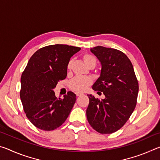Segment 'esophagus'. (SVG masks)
<instances>
[{
  "mask_svg": "<svg viewBox=\"0 0 160 160\" xmlns=\"http://www.w3.org/2000/svg\"><path fill=\"white\" fill-rule=\"evenodd\" d=\"M75 94H76L77 97H80V96H82L83 93H80V92H76L75 93Z\"/></svg>",
  "mask_w": 160,
  "mask_h": 160,
  "instance_id": "1",
  "label": "esophagus"
}]
</instances>
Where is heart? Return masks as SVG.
I'll return each instance as SVG.
<instances>
[{
  "label": "heart",
  "instance_id": "b5f03b06",
  "mask_svg": "<svg viewBox=\"0 0 160 160\" xmlns=\"http://www.w3.org/2000/svg\"><path fill=\"white\" fill-rule=\"evenodd\" d=\"M83 61L87 66H90L92 63H96V59L92 56L89 54H85L82 56ZM72 61H70L68 64V69L71 68ZM92 80L90 78L83 77H75L71 80L69 82V87L71 90L76 92H83L85 91L88 87L90 85Z\"/></svg>",
  "mask_w": 160,
  "mask_h": 160
}]
</instances>
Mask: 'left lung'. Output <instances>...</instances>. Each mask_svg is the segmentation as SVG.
I'll use <instances>...</instances> for the list:
<instances>
[{
	"label": "left lung",
	"mask_w": 160,
	"mask_h": 160,
	"mask_svg": "<svg viewBox=\"0 0 160 160\" xmlns=\"http://www.w3.org/2000/svg\"><path fill=\"white\" fill-rule=\"evenodd\" d=\"M102 66L100 76L92 85L102 92L104 99H90L86 111L90 125L102 134H109L120 129L133 112L138 94V82L131 61L117 49L97 46L90 48Z\"/></svg>",
	"instance_id": "left-lung-1"
}]
</instances>
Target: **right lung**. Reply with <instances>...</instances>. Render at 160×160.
<instances>
[{
    "label": "right lung",
    "mask_w": 160,
    "mask_h": 160,
    "mask_svg": "<svg viewBox=\"0 0 160 160\" xmlns=\"http://www.w3.org/2000/svg\"><path fill=\"white\" fill-rule=\"evenodd\" d=\"M81 48L54 44L37 51L29 58L21 76L20 99L29 121L37 128L52 131L66 120L76 101L68 92L58 99L53 89L67 76L70 58Z\"/></svg>",
    "instance_id": "1"
}]
</instances>
